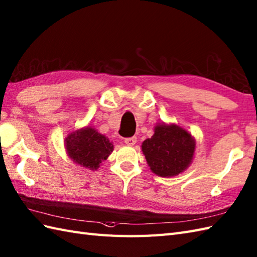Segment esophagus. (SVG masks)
<instances>
[{"label":"esophagus","mask_w":257,"mask_h":257,"mask_svg":"<svg viewBox=\"0 0 257 257\" xmlns=\"http://www.w3.org/2000/svg\"><path fill=\"white\" fill-rule=\"evenodd\" d=\"M136 142H137V138H136V137H130V138H126V139H124V143H126V145L129 146V147L135 146Z\"/></svg>","instance_id":"obj_1"}]
</instances>
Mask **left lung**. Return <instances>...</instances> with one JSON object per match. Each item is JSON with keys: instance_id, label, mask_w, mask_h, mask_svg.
Here are the masks:
<instances>
[{"instance_id": "1", "label": "left lung", "mask_w": 257, "mask_h": 257, "mask_svg": "<svg viewBox=\"0 0 257 257\" xmlns=\"http://www.w3.org/2000/svg\"><path fill=\"white\" fill-rule=\"evenodd\" d=\"M142 152L151 171L161 177L176 176L193 162L196 141L187 130L159 123L154 135L142 142Z\"/></svg>"}]
</instances>
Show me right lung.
<instances>
[{
    "instance_id": "add662e5",
    "label": "right lung",
    "mask_w": 257,
    "mask_h": 257,
    "mask_svg": "<svg viewBox=\"0 0 257 257\" xmlns=\"http://www.w3.org/2000/svg\"><path fill=\"white\" fill-rule=\"evenodd\" d=\"M64 146L69 158L74 163L92 171L97 170L99 164L114 151L109 139L92 127L81 128L69 134Z\"/></svg>"
}]
</instances>
